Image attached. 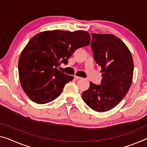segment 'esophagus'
Returning a JSON list of instances; mask_svg holds the SVG:
<instances>
[{
    "label": "esophagus",
    "mask_w": 147,
    "mask_h": 147,
    "mask_svg": "<svg viewBox=\"0 0 147 147\" xmlns=\"http://www.w3.org/2000/svg\"><path fill=\"white\" fill-rule=\"evenodd\" d=\"M74 78H75L76 80H80V79H81V77H79V76H74Z\"/></svg>",
    "instance_id": "1"
}]
</instances>
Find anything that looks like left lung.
<instances>
[{"mask_svg": "<svg viewBox=\"0 0 147 147\" xmlns=\"http://www.w3.org/2000/svg\"><path fill=\"white\" fill-rule=\"evenodd\" d=\"M94 58L101 67L102 83L83 92L84 102L94 111L107 112L116 107L127 93L134 76V60L130 51L112 34L92 33Z\"/></svg>", "mask_w": 147, "mask_h": 147, "instance_id": "left-lung-1", "label": "left lung"}]
</instances>
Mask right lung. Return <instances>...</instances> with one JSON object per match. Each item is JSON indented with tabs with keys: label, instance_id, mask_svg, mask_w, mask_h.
Returning a JSON list of instances; mask_svg holds the SVG:
<instances>
[{
	"label": "right lung",
	"instance_id": "obj_1",
	"mask_svg": "<svg viewBox=\"0 0 147 147\" xmlns=\"http://www.w3.org/2000/svg\"><path fill=\"white\" fill-rule=\"evenodd\" d=\"M85 31H45L35 35L20 56L18 72L24 91L37 104L51 102L60 95L64 85L74 77L58 69L61 62L67 64L76 49L90 44Z\"/></svg>",
	"mask_w": 147,
	"mask_h": 147
}]
</instances>
